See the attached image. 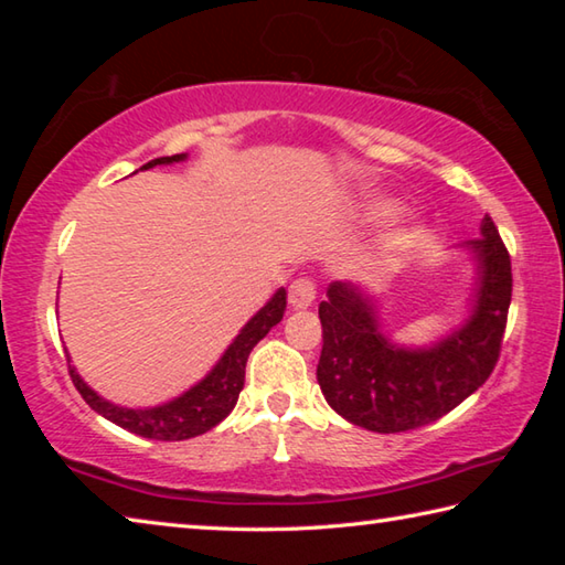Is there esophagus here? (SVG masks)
<instances>
[{
  "mask_svg": "<svg viewBox=\"0 0 565 565\" xmlns=\"http://www.w3.org/2000/svg\"><path fill=\"white\" fill-rule=\"evenodd\" d=\"M313 299H317V284L311 279H296L289 286V303L294 309H306V306H311Z\"/></svg>",
  "mask_w": 565,
  "mask_h": 565,
  "instance_id": "obj_1",
  "label": "esophagus"
}]
</instances>
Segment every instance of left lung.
<instances>
[{
	"mask_svg": "<svg viewBox=\"0 0 565 565\" xmlns=\"http://www.w3.org/2000/svg\"><path fill=\"white\" fill-rule=\"evenodd\" d=\"M468 242L478 262L473 311L461 329L428 349L394 347L359 286L333 281L319 303L323 349L317 379L323 398L351 424L398 434L434 424L486 384L499 361L511 306V256L493 218Z\"/></svg>",
	"mask_w": 565,
	"mask_h": 565,
	"instance_id": "left-lung-1",
	"label": "left lung"
}]
</instances>
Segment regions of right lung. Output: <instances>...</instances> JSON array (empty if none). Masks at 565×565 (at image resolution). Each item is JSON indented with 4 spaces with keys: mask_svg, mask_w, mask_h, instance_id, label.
I'll list each match as a JSON object with an SVG mask.
<instances>
[{
    "mask_svg": "<svg viewBox=\"0 0 565 565\" xmlns=\"http://www.w3.org/2000/svg\"><path fill=\"white\" fill-rule=\"evenodd\" d=\"M186 154L174 157H159L151 159L149 164L141 169H151L159 164H174V161H184ZM286 311V289L276 291L269 303L256 313V317L238 331V337L232 341V347L224 351V356L218 359L216 366L199 381L196 386H191L186 394L169 401L154 408H124L111 404V401L102 398L97 391H92L84 384L82 376L76 374V369L70 361V376L74 381L76 391L82 398L102 414L111 424H117L127 431L154 438V441H184V438H194L206 434L209 428H214L218 420H224L232 408L236 406V398L244 388V374H246V359L252 349L259 343L266 333H269L276 323L284 319Z\"/></svg>",
    "mask_w": 565,
    "mask_h": 565,
    "instance_id": "add662e5",
    "label": "right lung"
}]
</instances>
